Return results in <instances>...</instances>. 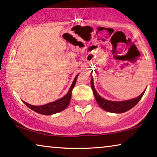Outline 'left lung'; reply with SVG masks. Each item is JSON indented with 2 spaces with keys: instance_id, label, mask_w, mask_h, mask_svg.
<instances>
[{
  "instance_id": "8db88e82",
  "label": "left lung",
  "mask_w": 157,
  "mask_h": 157,
  "mask_svg": "<svg viewBox=\"0 0 157 157\" xmlns=\"http://www.w3.org/2000/svg\"><path fill=\"white\" fill-rule=\"evenodd\" d=\"M91 87L92 91H93L94 98H95V100L99 106L105 111L112 112V113H123V112L131 109L142 99L146 90H145L140 96L136 97V98L131 99V100L125 101H111L101 98L100 94L97 92L94 86V80L92 77L91 79Z\"/></svg>"
}]
</instances>
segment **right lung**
<instances>
[{"label": "right lung", "instance_id": "1", "mask_svg": "<svg viewBox=\"0 0 157 157\" xmlns=\"http://www.w3.org/2000/svg\"><path fill=\"white\" fill-rule=\"evenodd\" d=\"M78 75L79 74H78L75 76V78L73 82H72L71 87H70L67 93L62 98L59 99V100H57L56 101H52V102L45 104V105L40 106L32 105L23 101V103L25 104V105H27L30 109H31L32 110H33V111L37 112V113L43 114V115H51V114H54L58 113L59 112H62L63 110L66 109V108L67 107V106L69 105L70 99H71L72 96V90L74 88L75 85Z\"/></svg>", "mask_w": 157, "mask_h": 157}]
</instances>
